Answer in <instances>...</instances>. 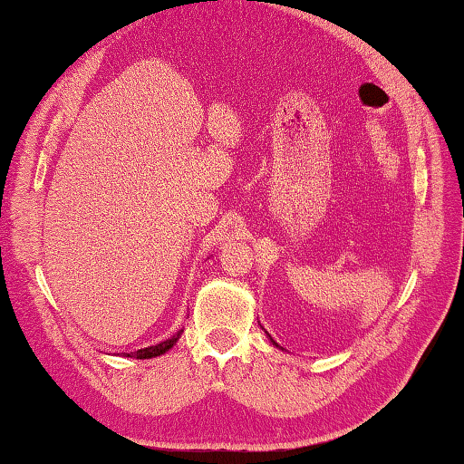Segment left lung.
Returning <instances> with one entry per match:
<instances>
[{"label":"left lung","instance_id":"obj_1","mask_svg":"<svg viewBox=\"0 0 464 464\" xmlns=\"http://www.w3.org/2000/svg\"><path fill=\"white\" fill-rule=\"evenodd\" d=\"M265 334H266V331H265ZM266 337H268V339H270V343H273V345H275V347H278V349H283V347H281V345H278V343H276V341H275V339H273V337H270V335H268V334H266Z\"/></svg>","mask_w":464,"mask_h":464}]
</instances>
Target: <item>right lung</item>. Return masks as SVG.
<instances>
[{
  "mask_svg": "<svg viewBox=\"0 0 464 464\" xmlns=\"http://www.w3.org/2000/svg\"><path fill=\"white\" fill-rule=\"evenodd\" d=\"M181 334H183V329H179L178 334H176V335H171L169 339L161 341V343L150 345V347H143V349H137L135 353H127V357H137V360H151V357H157V355L168 353L169 349L178 343L179 337H181Z\"/></svg>",
  "mask_w": 464,
  "mask_h": 464,
  "instance_id": "obj_1",
  "label": "right lung"
}]
</instances>
